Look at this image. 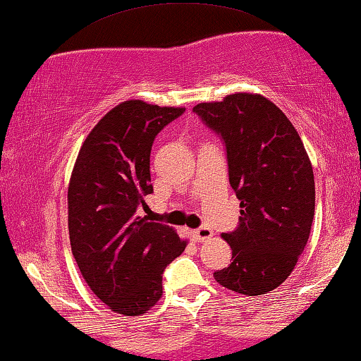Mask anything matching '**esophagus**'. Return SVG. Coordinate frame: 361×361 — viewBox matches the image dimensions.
Wrapping results in <instances>:
<instances>
[{"label":"esophagus","instance_id":"34e87169","mask_svg":"<svg viewBox=\"0 0 361 361\" xmlns=\"http://www.w3.org/2000/svg\"><path fill=\"white\" fill-rule=\"evenodd\" d=\"M212 236H213V231H212V228L205 226V224H203V226H200V228H198V229H195V231H193V238H195L198 243L208 241V239H210Z\"/></svg>","mask_w":361,"mask_h":361}]
</instances>
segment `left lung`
Listing matches in <instances>:
<instances>
[{
	"mask_svg": "<svg viewBox=\"0 0 361 361\" xmlns=\"http://www.w3.org/2000/svg\"><path fill=\"white\" fill-rule=\"evenodd\" d=\"M193 112L226 146L229 184L241 200L238 228L223 233L233 262L213 274L224 288L257 296L288 279L310 239L314 174L283 112L260 94H229Z\"/></svg>",
	"mask_w": 361,
	"mask_h": 361,
	"instance_id": "obj_1",
	"label": "left lung"
}]
</instances>
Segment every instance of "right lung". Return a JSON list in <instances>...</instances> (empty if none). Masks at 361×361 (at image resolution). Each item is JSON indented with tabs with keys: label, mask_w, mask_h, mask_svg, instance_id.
I'll use <instances>...</instances> for the list:
<instances>
[{
	"label": "right lung",
	"mask_w": 361,
	"mask_h": 361,
	"mask_svg": "<svg viewBox=\"0 0 361 361\" xmlns=\"http://www.w3.org/2000/svg\"><path fill=\"white\" fill-rule=\"evenodd\" d=\"M184 112L143 101L118 104L87 135L71 172V252L92 293L118 314H145L159 301L163 271L187 245L174 228L137 216L153 192L156 135Z\"/></svg>",
	"instance_id": "1"
}]
</instances>
